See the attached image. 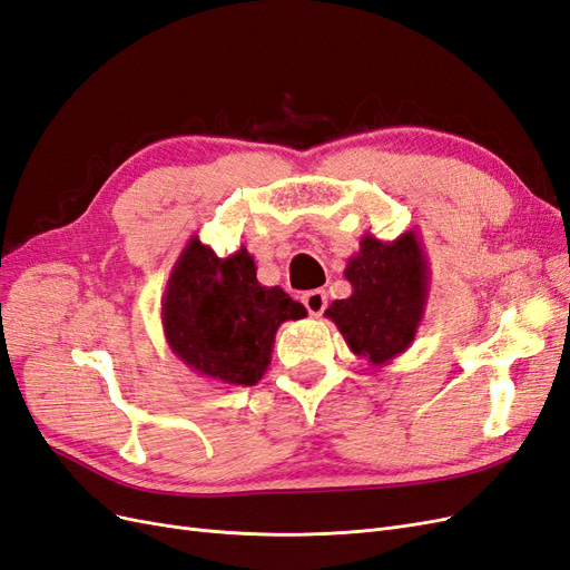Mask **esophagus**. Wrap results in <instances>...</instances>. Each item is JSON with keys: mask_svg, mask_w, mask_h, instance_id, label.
Returning a JSON list of instances; mask_svg holds the SVG:
<instances>
[{"mask_svg": "<svg viewBox=\"0 0 570 570\" xmlns=\"http://www.w3.org/2000/svg\"><path fill=\"white\" fill-rule=\"evenodd\" d=\"M302 302H304L308 314L321 316L325 312V306H327V295H325L323 289H312V292H306V295L302 297Z\"/></svg>", "mask_w": 570, "mask_h": 570, "instance_id": "obj_1", "label": "esophagus"}]
</instances>
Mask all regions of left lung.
Wrapping results in <instances>:
<instances>
[{
	"instance_id": "1",
	"label": "left lung",
	"mask_w": 570,
	"mask_h": 570,
	"mask_svg": "<svg viewBox=\"0 0 570 570\" xmlns=\"http://www.w3.org/2000/svg\"><path fill=\"white\" fill-rule=\"evenodd\" d=\"M347 299L325 308L347 347L371 366H385L416 340L430 295V266L419 235L409 230L392 243L366 233L350 256Z\"/></svg>"
}]
</instances>
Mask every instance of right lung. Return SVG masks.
Returning a JSON list of instances; mask_svg holds the SVG:
<instances>
[{"label": "right lung", "instance_id": "obj_1", "mask_svg": "<svg viewBox=\"0 0 570 570\" xmlns=\"http://www.w3.org/2000/svg\"><path fill=\"white\" fill-rule=\"evenodd\" d=\"M306 308L281 287L256 281L247 247L220 258L195 235L170 271L161 323L170 352L197 375L223 385H256L281 323Z\"/></svg>", "mask_w": 570, "mask_h": 570}]
</instances>
